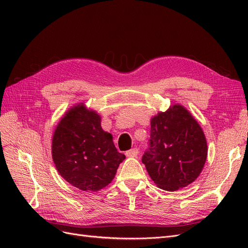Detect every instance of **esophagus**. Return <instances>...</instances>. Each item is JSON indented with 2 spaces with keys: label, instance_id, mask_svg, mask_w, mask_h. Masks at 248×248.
Returning <instances> with one entry per match:
<instances>
[{
  "label": "esophagus",
  "instance_id": "34e87169",
  "mask_svg": "<svg viewBox=\"0 0 248 248\" xmlns=\"http://www.w3.org/2000/svg\"><path fill=\"white\" fill-rule=\"evenodd\" d=\"M139 155V150L138 149H131L129 151L126 152V156L127 157H137Z\"/></svg>",
  "mask_w": 248,
  "mask_h": 248
}]
</instances>
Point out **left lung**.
<instances>
[{"mask_svg": "<svg viewBox=\"0 0 248 248\" xmlns=\"http://www.w3.org/2000/svg\"><path fill=\"white\" fill-rule=\"evenodd\" d=\"M207 154L204 131L181 104H171L151 119L150 148L141 161L159 188L176 191L191 184L202 170Z\"/></svg>", "mask_w": 248, "mask_h": 248, "instance_id": "left-lung-1", "label": "left lung"}]
</instances>
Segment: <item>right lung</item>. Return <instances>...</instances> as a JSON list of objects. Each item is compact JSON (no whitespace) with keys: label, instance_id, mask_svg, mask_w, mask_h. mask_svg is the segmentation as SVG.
<instances>
[{"label":"right lung","instance_id":"add662e5","mask_svg":"<svg viewBox=\"0 0 248 248\" xmlns=\"http://www.w3.org/2000/svg\"><path fill=\"white\" fill-rule=\"evenodd\" d=\"M57 170L72 186L98 191L115 178L125 155L119 153L101 117L84 102L70 108L60 120L51 140Z\"/></svg>","mask_w":248,"mask_h":248}]
</instances>
